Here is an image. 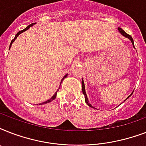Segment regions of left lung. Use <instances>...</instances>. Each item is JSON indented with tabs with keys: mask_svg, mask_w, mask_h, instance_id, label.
Returning a JSON list of instances; mask_svg holds the SVG:
<instances>
[{
	"mask_svg": "<svg viewBox=\"0 0 146 146\" xmlns=\"http://www.w3.org/2000/svg\"><path fill=\"white\" fill-rule=\"evenodd\" d=\"M118 30H119V32L121 33V35H123L126 38H129V39L131 41L132 44H133V46L134 47V42H133V38L131 37V35H128L127 33H125L124 31L121 28H118ZM134 48H135V47H134ZM82 93L84 94V96H85V101H86V104H88L89 107H91V108H94V107H92V105H91V104H90V103L89 102V100H88V98H87V95H86V90H85V84H84V82H83V80H82ZM133 93L130 94V95L128 96V98L130 97Z\"/></svg>",
	"mask_w": 146,
	"mask_h": 146,
	"instance_id": "8db88e82",
	"label": "left lung"
}]
</instances>
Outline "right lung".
<instances>
[{
    "instance_id": "1",
    "label": "right lung",
    "mask_w": 146,
    "mask_h": 146,
    "mask_svg": "<svg viewBox=\"0 0 146 146\" xmlns=\"http://www.w3.org/2000/svg\"><path fill=\"white\" fill-rule=\"evenodd\" d=\"M34 24H35V23H32V24H30V25H29V26H27V27H26V28H25V29H24L23 30H22V31H19V33H17V35H16V36H15V38H13V39L12 41H11V43H10V48H9V49L10 48V47H11V45H12L13 42H14V41H15V39H16V38H17V37H18V35H19V34H21L22 33H23V32H25V31H26V30H27V29H28L29 28H30V26H33V25H34ZM66 76H67V74H66V75H65V76H64V78H63V79H62L61 82H62V81H63V80H64V78H66ZM61 82H60V83H61ZM59 89H60V88H59ZM57 91H58V90H57ZM57 92H55V94H54V96H53L52 97L50 98V99L47 100L46 102H42V103H40V104H40V105H41V104H47V103H48V102H51V101H53V100H54V99H55V98H56V96H57Z\"/></svg>"
}]
</instances>
